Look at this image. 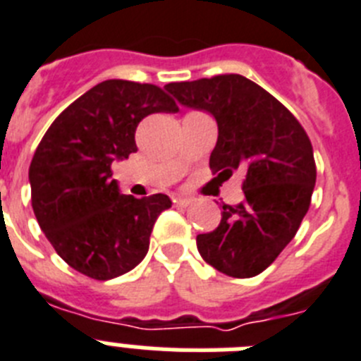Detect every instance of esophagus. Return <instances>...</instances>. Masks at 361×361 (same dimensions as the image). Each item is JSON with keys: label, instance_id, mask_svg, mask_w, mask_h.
I'll return each instance as SVG.
<instances>
[{"label": "esophagus", "instance_id": "1", "mask_svg": "<svg viewBox=\"0 0 361 361\" xmlns=\"http://www.w3.org/2000/svg\"><path fill=\"white\" fill-rule=\"evenodd\" d=\"M173 201H174V204H176V207H188V204H192V197H183V196H176V197H173Z\"/></svg>", "mask_w": 361, "mask_h": 361}]
</instances>
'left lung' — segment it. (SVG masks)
Listing matches in <instances>:
<instances>
[{
    "label": "left lung",
    "instance_id": "8db88e82",
    "mask_svg": "<svg viewBox=\"0 0 361 361\" xmlns=\"http://www.w3.org/2000/svg\"><path fill=\"white\" fill-rule=\"evenodd\" d=\"M165 90L185 108L216 118L214 173H245V200L223 204L219 226L196 237L201 257L228 277H255L293 239L310 209L317 181L310 138L274 95L237 73Z\"/></svg>",
    "mask_w": 361,
    "mask_h": 361
}]
</instances>
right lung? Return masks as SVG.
Here are the masks:
<instances>
[{
	"label": "right lung",
	"mask_w": 361,
	"mask_h": 361,
	"mask_svg": "<svg viewBox=\"0 0 361 361\" xmlns=\"http://www.w3.org/2000/svg\"><path fill=\"white\" fill-rule=\"evenodd\" d=\"M161 87L111 79L70 104L32 158V209L48 241L73 269L97 281L131 271L149 250L154 221L173 201L120 192L111 164L138 151L135 131L152 113H176Z\"/></svg>",
	"instance_id": "right-lung-1"
}]
</instances>
